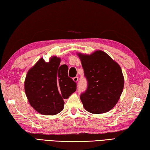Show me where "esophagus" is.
Instances as JSON below:
<instances>
[{
	"label": "esophagus",
	"instance_id": "1",
	"mask_svg": "<svg viewBox=\"0 0 150 150\" xmlns=\"http://www.w3.org/2000/svg\"><path fill=\"white\" fill-rule=\"evenodd\" d=\"M73 80H74V81L75 82H77L78 81H79V78L78 76H75V77H74V79H73Z\"/></svg>",
	"mask_w": 150,
	"mask_h": 150
}]
</instances>
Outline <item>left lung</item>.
Here are the masks:
<instances>
[{
	"label": "left lung",
	"mask_w": 150,
	"mask_h": 150,
	"mask_svg": "<svg viewBox=\"0 0 150 150\" xmlns=\"http://www.w3.org/2000/svg\"><path fill=\"white\" fill-rule=\"evenodd\" d=\"M77 55L88 81L87 89L80 96L83 107L93 114L108 112L116 105L123 91L124 77L121 67L102 50Z\"/></svg>",
	"instance_id": "1"
}]
</instances>
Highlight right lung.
Returning <instances> with one entry per match:
<instances>
[{
  "mask_svg": "<svg viewBox=\"0 0 150 150\" xmlns=\"http://www.w3.org/2000/svg\"><path fill=\"white\" fill-rule=\"evenodd\" d=\"M53 56L48 62L40 59L26 75L24 88L29 102L38 112L55 115L64 108V99L76 91V83L68 75L67 64Z\"/></svg>",
  "mask_w": 150,
  "mask_h": 150,
  "instance_id": "add662e5",
  "label": "right lung"
}]
</instances>
